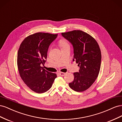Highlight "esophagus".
<instances>
[{
	"mask_svg": "<svg viewBox=\"0 0 122 122\" xmlns=\"http://www.w3.org/2000/svg\"><path fill=\"white\" fill-rule=\"evenodd\" d=\"M66 73H64V72H60L59 73V74H60V75L61 76H64L66 75Z\"/></svg>",
	"mask_w": 122,
	"mask_h": 122,
	"instance_id": "obj_1",
	"label": "esophagus"
}]
</instances>
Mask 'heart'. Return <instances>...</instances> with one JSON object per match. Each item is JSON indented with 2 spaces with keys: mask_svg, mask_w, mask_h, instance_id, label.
<instances>
[{
  "mask_svg": "<svg viewBox=\"0 0 122 122\" xmlns=\"http://www.w3.org/2000/svg\"><path fill=\"white\" fill-rule=\"evenodd\" d=\"M59 45H60V46L61 48L67 46H69L68 42L65 39H61L60 41H59Z\"/></svg>",
  "mask_w": 122,
  "mask_h": 122,
  "instance_id": "obj_1",
  "label": "heart"
}]
</instances>
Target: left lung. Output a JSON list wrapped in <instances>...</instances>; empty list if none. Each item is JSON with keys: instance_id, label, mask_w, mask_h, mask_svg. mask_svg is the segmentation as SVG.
Segmentation results:
<instances>
[{"instance_id": "obj_1", "label": "left lung", "mask_w": 122, "mask_h": 122, "mask_svg": "<svg viewBox=\"0 0 122 122\" xmlns=\"http://www.w3.org/2000/svg\"><path fill=\"white\" fill-rule=\"evenodd\" d=\"M61 35L71 43L74 58L79 67L74 73V79L69 86L74 91L81 92L88 89L98 76L101 67V53L98 43L87 33L81 30L62 32Z\"/></svg>"}]
</instances>
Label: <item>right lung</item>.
<instances>
[{"instance_id":"right-lung-1","label":"right lung","mask_w":122,"mask_h":122,"mask_svg":"<svg viewBox=\"0 0 122 122\" xmlns=\"http://www.w3.org/2000/svg\"><path fill=\"white\" fill-rule=\"evenodd\" d=\"M57 35L38 32L28 36L18 50L17 65L20 77L30 89L37 93L48 91L57 75L43 67L46 61L47 51Z\"/></svg>"}]
</instances>
